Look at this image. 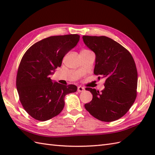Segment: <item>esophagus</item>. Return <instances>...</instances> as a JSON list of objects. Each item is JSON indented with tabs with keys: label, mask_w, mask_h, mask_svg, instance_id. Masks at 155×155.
Returning <instances> with one entry per match:
<instances>
[{
	"label": "esophagus",
	"mask_w": 155,
	"mask_h": 155,
	"mask_svg": "<svg viewBox=\"0 0 155 155\" xmlns=\"http://www.w3.org/2000/svg\"><path fill=\"white\" fill-rule=\"evenodd\" d=\"M84 87H81V86H79V87H78V88H77V91L78 92V93H81V92H83V91H84Z\"/></svg>",
	"instance_id": "34e87169"
}]
</instances>
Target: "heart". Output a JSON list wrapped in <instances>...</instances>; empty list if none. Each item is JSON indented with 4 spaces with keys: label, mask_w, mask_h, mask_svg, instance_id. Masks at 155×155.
I'll return each mask as SVG.
<instances>
[{
    "label": "heart",
    "mask_w": 155,
    "mask_h": 155,
    "mask_svg": "<svg viewBox=\"0 0 155 155\" xmlns=\"http://www.w3.org/2000/svg\"><path fill=\"white\" fill-rule=\"evenodd\" d=\"M87 51H89L86 50V49H83V50H82V51H81V52H87Z\"/></svg>",
    "instance_id": "1"
}]
</instances>
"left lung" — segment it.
<instances>
[{
  "mask_svg": "<svg viewBox=\"0 0 155 155\" xmlns=\"http://www.w3.org/2000/svg\"><path fill=\"white\" fill-rule=\"evenodd\" d=\"M83 41L95 55L94 74L104 78L101 93L86 88L93 99L84 104L94 118L104 122L119 119L132 107L137 97L138 74L132 55L123 46L105 36H83Z\"/></svg>",
  "mask_w": 155,
  "mask_h": 155,
  "instance_id": "left-lung-1",
  "label": "left lung"
}]
</instances>
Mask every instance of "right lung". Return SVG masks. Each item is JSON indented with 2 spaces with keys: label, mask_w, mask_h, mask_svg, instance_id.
Instances as JSON below:
<instances>
[{
  "label": "right lung",
  "mask_w": 155,
  "mask_h": 155,
  "mask_svg": "<svg viewBox=\"0 0 155 155\" xmlns=\"http://www.w3.org/2000/svg\"><path fill=\"white\" fill-rule=\"evenodd\" d=\"M79 39L78 35L52 36L36 42L23 55L16 88L23 108L35 119L45 121L57 116L64 107L66 95L77 91L74 84L53 83L50 75Z\"/></svg>",
  "instance_id": "obj_1"
}]
</instances>
